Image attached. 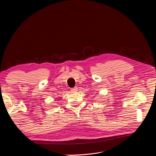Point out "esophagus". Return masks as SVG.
Segmentation results:
<instances>
[{
    "mask_svg": "<svg viewBox=\"0 0 156 156\" xmlns=\"http://www.w3.org/2000/svg\"><path fill=\"white\" fill-rule=\"evenodd\" d=\"M71 90H72V91L73 93H76V92L78 91V87L75 86V87H73Z\"/></svg>",
    "mask_w": 156,
    "mask_h": 156,
    "instance_id": "1",
    "label": "esophagus"
}]
</instances>
